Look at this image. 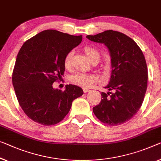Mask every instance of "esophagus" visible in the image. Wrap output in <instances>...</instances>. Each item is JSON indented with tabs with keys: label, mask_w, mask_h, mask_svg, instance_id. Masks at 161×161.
Returning a JSON list of instances; mask_svg holds the SVG:
<instances>
[{
	"label": "esophagus",
	"mask_w": 161,
	"mask_h": 161,
	"mask_svg": "<svg viewBox=\"0 0 161 161\" xmlns=\"http://www.w3.org/2000/svg\"><path fill=\"white\" fill-rule=\"evenodd\" d=\"M83 90L84 93H87V92H89V91H91L90 89H88V88H83Z\"/></svg>",
	"instance_id": "34e87169"
}]
</instances>
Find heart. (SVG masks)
Returning a JSON list of instances; mask_svg holds the SVG:
<instances>
[{
  "instance_id": "b5f03b06",
  "label": "heart",
  "mask_w": 161,
  "mask_h": 161,
  "mask_svg": "<svg viewBox=\"0 0 161 161\" xmlns=\"http://www.w3.org/2000/svg\"><path fill=\"white\" fill-rule=\"evenodd\" d=\"M83 50L86 54V55L88 57V58L91 60H93L95 58H98L99 60L100 53L97 49L91 46H86L84 47ZM73 55V52L70 51L66 54L65 58H64V65L66 68H69L71 64V59ZM96 80V76L93 74L88 73H78L76 75L72 76L71 78V81L73 83L83 87H89L94 83Z\"/></svg>"
}]
</instances>
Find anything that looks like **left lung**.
<instances>
[{
  "label": "left lung",
  "mask_w": 161,
  "mask_h": 161,
  "mask_svg": "<svg viewBox=\"0 0 161 161\" xmlns=\"http://www.w3.org/2000/svg\"><path fill=\"white\" fill-rule=\"evenodd\" d=\"M86 38L104 44L111 57L112 74L101 92V101L93 112L101 122L122 125L136 114L144 100L147 86V68L144 55L135 42L119 31L107 30ZM110 96L108 97V96Z\"/></svg>",
  "instance_id": "left-lung-1"
}]
</instances>
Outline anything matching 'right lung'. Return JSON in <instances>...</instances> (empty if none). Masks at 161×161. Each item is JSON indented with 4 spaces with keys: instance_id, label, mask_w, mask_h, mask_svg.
Masks as SVG:
<instances>
[{
    "instance_id": "right-lung-1",
    "label": "right lung",
    "mask_w": 161,
    "mask_h": 161,
    "mask_svg": "<svg viewBox=\"0 0 161 161\" xmlns=\"http://www.w3.org/2000/svg\"><path fill=\"white\" fill-rule=\"evenodd\" d=\"M82 35L73 36L53 29L44 30L26 41L19 50L12 75L19 103L35 122L56 125L70 111L83 89L67 85L63 91L53 84L64 75V58L80 44Z\"/></svg>"
}]
</instances>
